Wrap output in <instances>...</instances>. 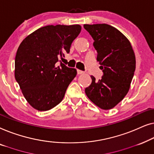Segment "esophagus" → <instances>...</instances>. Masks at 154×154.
<instances>
[{"label":"esophagus","mask_w":154,"mask_h":154,"mask_svg":"<svg viewBox=\"0 0 154 154\" xmlns=\"http://www.w3.org/2000/svg\"><path fill=\"white\" fill-rule=\"evenodd\" d=\"M84 72L82 70H77V74L78 75H82V74H84Z\"/></svg>","instance_id":"esophagus-1"}]
</instances>
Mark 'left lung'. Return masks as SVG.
<instances>
[{"mask_svg":"<svg viewBox=\"0 0 154 154\" xmlns=\"http://www.w3.org/2000/svg\"><path fill=\"white\" fill-rule=\"evenodd\" d=\"M94 39L97 60L103 71L102 79L85 88L86 96L103 109H110L122 100L128 92L135 70V56L124 35L106 23L84 24Z\"/></svg>","mask_w":154,"mask_h":154,"instance_id":"1","label":"left lung"}]
</instances>
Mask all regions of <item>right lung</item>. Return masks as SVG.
Listing matches in <instances>:
<instances>
[{
	"label": "right lung",
	"mask_w": 154,
	"mask_h": 154,
	"mask_svg": "<svg viewBox=\"0 0 154 154\" xmlns=\"http://www.w3.org/2000/svg\"><path fill=\"white\" fill-rule=\"evenodd\" d=\"M81 31L79 25H50L36 30L22 41L15 57V79L32 107L47 111L62 101L77 75L59 60L70 52ZM60 65L57 66V62Z\"/></svg>",
	"instance_id": "add662e5"
}]
</instances>
